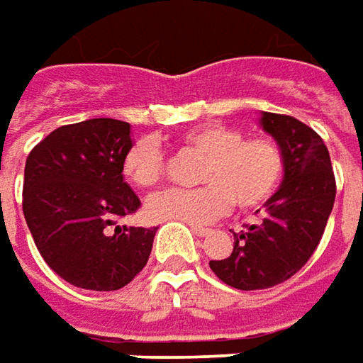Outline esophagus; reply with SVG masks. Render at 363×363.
Instances as JSON below:
<instances>
[{"instance_id": "obj_1", "label": "esophagus", "mask_w": 363, "mask_h": 363, "mask_svg": "<svg viewBox=\"0 0 363 363\" xmlns=\"http://www.w3.org/2000/svg\"><path fill=\"white\" fill-rule=\"evenodd\" d=\"M191 232H194L196 236H208V234H212L210 228H203V226H191Z\"/></svg>"}]
</instances>
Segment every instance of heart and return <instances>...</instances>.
Returning a JSON list of instances; mask_svg holds the SVG:
<instances>
[{
	"instance_id": "heart-1",
	"label": "heart",
	"mask_w": 363,
	"mask_h": 363,
	"mask_svg": "<svg viewBox=\"0 0 363 363\" xmlns=\"http://www.w3.org/2000/svg\"><path fill=\"white\" fill-rule=\"evenodd\" d=\"M177 143L202 155L194 189H167L151 196L145 214L151 220H177L186 224H206L220 218L232 203L255 210L271 200L285 175V155L279 143L264 137H244L236 127L224 123H203L177 137ZM165 160L153 137H141L123 157V175L137 188L157 186Z\"/></svg>"
}]
</instances>
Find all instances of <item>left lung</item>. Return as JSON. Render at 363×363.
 Segmentation results:
<instances>
[{
  "mask_svg": "<svg viewBox=\"0 0 363 363\" xmlns=\"http://www.w3.org/2000/svg\"><path fill=\"white\" fill-rule=\"evenodd\" d=\"M260 127L285 155L283 184L258 210V224L234 232L230 257L210 260L218 279L240 291L281 285L301 271L321 240L335 202V175L323 139L289 115L260 113Z\"/></svg>",
  "mask_w": 363,
  "mask_h": 363,
  "instance_id": "8db88e82",
  "label": "left lung"
}]
</instances>
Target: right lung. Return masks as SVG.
Wrapping results in <instances>:
<instances>
[{
  "label": "right lung",
  "mask_w": 363,
  "mask_h": 363,
  "mask_svg": "<svg viewBox=\"0 0 363 363\" xmlns=\"http://www.w3.org/2000/svg\"><path fill=\"white\" fill-rule=\"evenodd\" d=\"M131 145L129 123L89 119L58 127L26 160L28 228L50 269L78 289H123L151 255L157 228L119 226L141 206L123 179Z\"/></svg>",
  "instance_id": "add662e5"
}]
</instances>
